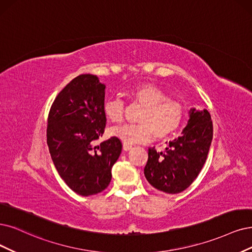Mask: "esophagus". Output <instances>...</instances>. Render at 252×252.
<instances>
[{"mask_svg": "<svg viewBox=\"0 0 252 252\" xmlns=\"http://www.w3.org/2000/svg\"><path fill=\"white\" fill-rule=\"evenodd\" d=\"M132 148V145L131 144H128V143H124V151H126V152H127V151H129Z\"/></svg>", "mask_w": 252, "mask_h": 252, "instance_id": "1", "label": "esophagus"}]
</instances>
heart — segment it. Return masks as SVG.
<instances>
[{
	"mask_svg": "<svg viewBox=\"0 0 252 252\" xmlns=\"http://www.w3.org/2000/svg\"><path fill=\"white\" fill-rule=\"evenodd\" d=\"M133 102L144 107L139 125H125L112 128V134L126 143H141L165 139L178 131L185 119L186 110L179 100L169 98L167 93L153 84H140L126 91ZM104 112L112 123L120 124L125 119L124 101L118 97L108 99Z\"/></svg>",
	"mask_w": 252,
	"mask_h": 252,
	"instance_id": "heart-1",
	"label": "heart"
}]
</instances>
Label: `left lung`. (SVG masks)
Returning a JSON list of instances; mask_svg holds the SVG:
<instances>
[{
  "label": "left lung",
  "instance_id": "obj_1",
  "mask_svg": "<svg viewBox=\"0 0 252 252\" xmlns=\"http://www.w3.org/2000/svg\"><path fill=\"white\" fill-rule=\"evenodd\" d=\"M213 139V123L208 110L191 109L183 136L157 152L148 148L144 175L154 188L167 194L181 193L197 178L206 163Z\"/></svg>",
  "mask_w": 252,
  "mask_h": 252
}]
</instances>
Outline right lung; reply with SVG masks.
I'll list each match as a JSON object with an SVG mask.
<instances>
[{
    "instance_id": "obj_1",
    "label": "right lung",
    "mask_w": 252,
    "mask_h": 252,
    "mask_svg": "<svg viewBox=\"0 0 252 252\" xmlns=\"http://www.w3.org/2000/svg\"><path fill=\"white\" fill-rule=\"evenodd\" d=\"M104 84L93 74H80L65 86L51 107L46 142L61 179L82 196L104 191L123 144L111 137L97 144L107 118Z\"/></svg>"
}]
</instances>
